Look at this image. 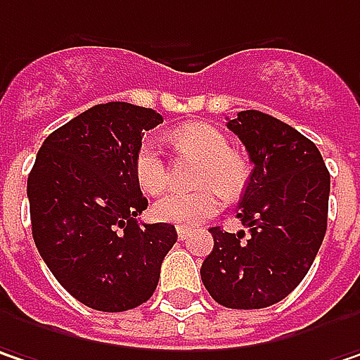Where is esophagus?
I'll list each match as a JSON object with an SVG mask.
<instances>
[{
  "instance_id": "34e87169",
  "label": "esophagus",
  "mask_w": 360,
  "mask_h": 360,
  "mask_svg": "<svg viewBox=\"0 0 360 360\" xmlns=\"http://www.w3.org/2000/svg\"><path fill=\"white\" fill-rule=\"evenodd\" d=\"M177 235H179V239H187L189 235H191V229L189 226H177Z\"/></svg>"
}]
</instances>
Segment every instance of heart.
<instances>
[{
  "instance_id": "obj_1",
  "label": "heart",
  "mask_w": 360,
  "mask_h": 360,
  "mask_svg": "<svg viewBox=\"0 0 360 360\" xmlns=\"http://www.w3.org/2000/svg\"><path fill=\"white\" fill-rule=\"evenodd\" d=\"M169 142L179 156L202 160L195 183L204 189L195 193H169L160 198L152 214L160 222L177 226H195L218 214L224 198H235L243 191L249 167L245 158L231 150L229 138L208 123H187L171 131ZM134 175L140 189L148 195H158L169 185V165L152 140L140 142L134 156Z\"/></svg>"
}]
</instances>
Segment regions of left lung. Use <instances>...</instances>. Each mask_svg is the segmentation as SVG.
Segmentation results:
<instances>
[{
	"label": "left lung",
	"mask_w": 360,
	"mask_h": 360,
	"mask_svg": "<svg viewBox=\"0 0 360 360\" xmlns=\"http://www.w3.org/2000/svg\"><path fill=\"white\" fill-rule=\"evenodd\" d=\"M226 127L253 162L237 218L247 229L212 226L202 282L229 309H264L309 272L328 226L330 173L317 146L272 115L241 111Z\"/></svg>",
	"instance_id": "left-lung-1"
}]
</instances>
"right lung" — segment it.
Masks as SVG:
<instances>
[{"instance_id": "right-lung-1", "label": "right lung", "mask_w": 360, "mask_h": 360, "mask_svg": "<svg viewBox=\"0 0 360 360\" xmlns=\"http://www.w3.org/2000/svg\"><path fill=\"white\" fill-rule=\"evenodd\" d=\"M162 115L129 103L96 105L55 129L28 175L32 239L57 282L86 307L127 311L156 290L177 243L173 224H144L134 175L144 131Z\"/></svg>"}]
</instances>
